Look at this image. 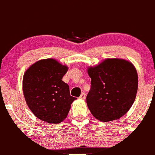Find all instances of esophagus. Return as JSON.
<instances>
[{"label": "esophagus", "mask_w": 155, "mask_h": 155, "mask_svg": "<svg viewBox=\"0 0 155 155\" xmlns=\"http://www.w3.org/2000/svg\"><path fill=\"white\" fill-rule=\"evenodd\" d=\"M85 98H86V95H85V93H81V95H80V98L81 99H85Z\"/></svg>", "instance_id": "1"}]
</instances>
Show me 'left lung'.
<instances>
[{"label":"left lung","mask_w":155,"mask_h":155,"mask_svg":"<svg viewBox=\"0 0 155 155\" xmlns=\"http://www.w3.org/2000/svg\"><path fill=\"white\" fill-rule=\"evenodd\" d=\"M91 88L87 95L92 115L103 122L118 119L130 109L138 90V74L129 61L108 58L87 68Z\"/></svg>","instance_id":"obj_1"}]
</instances>
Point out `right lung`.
Segmentation results:
<instances>
[{
  "instance_id": "right-lung-1",
  "label": "right lung",
  "mask_w": 155,
  "mask_h": 155,
  "mask_svg": "<svg viewBox=\"0 0 155 155\" xmlns=\"http://www.w3.org/2000/svg\"><path fill=\"white\" fill-rule=\"evenodd\" d=\"M68 70L67 65L48 58L34 63L24 72V98L31 111L41 121L61 123L77 99L70 95L69 85L62 81Z\"/></svg>"
}]
</instances>
